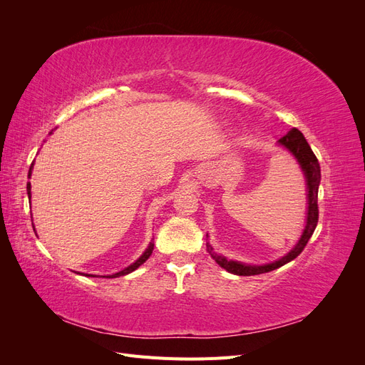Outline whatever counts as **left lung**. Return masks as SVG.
<instances>
[{
    "label": "left lung",
    "mask_w": 365,
    "mask_h": 365,
    "mask_svg": "<svg viewBox=\"0 0 365 365\" xmlns=\"http://www.w3.org/2000/svg\"><path fill=\"white\" fill-rule=\"evenodd\" d=\"M279 143L282 146L288 149L292 155L297 158V161L300 163L302 169L304 172L306 181H307V222L304 227V231L302 235V239L298 240V244L295 245L294 250H291L284 257L275 260L274 263L269 264H263V267H251V264H244L235 260H227L225 257L219 256V254L213 252V248L207 245V251L212 254V257L216 260L219 267H222L231 274L236 275H257L263 272H269L277 269L288 262L294 260L297 256H300V252L304 250L307 245L309 239L314 235L315 227L318 224V185L319 180H322V172H319V163L315 157V153L312 152L311 146L307 145V141L304 135L297 128H292L288 134L283 135Z\"/></svg>",
    "instance_id": "left-lung-1"
}]
</instances>
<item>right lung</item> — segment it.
<instances>
[{
  "instance_id": "right-lung-1",
  "label": "right lung",
  "mask_w": 365,
  "mask_h": 365,
  "mask_svg": "<svg viewBox=\"0 0 365 365\" xmlns=\"http://www.w3.org/2000/svg\"><path fill=\"white\" fill-rule=\"evenodd\" d=\"M31 169H33V163H31V165H30V170H29V178H30V175H31ZM27 195H29V197H30V182H27ZM152 251H153V244L150 242V245L148 247V250L143 252V256L135 262V263H132V264H129L128 268H125L123 271H120V272H115V274H113V275H106V279H114V277H120V275H126V274H129V272H132V271H135L140 264H143L145 263L148 259H149V256L152 254ZM88 275V274H86ZM88 277H94V275H88Z\"/></svg>"
}]
</instances>
